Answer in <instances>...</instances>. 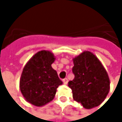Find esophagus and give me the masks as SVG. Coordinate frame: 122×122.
<instances>
[{
	"instance_id": "obj_1",
	"label": "esophagus",
	"mask_w": 122,
	"mask_h": 122,
	"mask_svg": "<svg viewBox=\"0 0 122 122\" xmlns=\"http://www.w3.org/2000/svg\"><path fill=\"white\" fill-rule=\"evenodd\" d=\"M63 83H64L65 85H66V84L68 83V79H67V78H64V79H63Z\"/></svg>"
}]
</instances>
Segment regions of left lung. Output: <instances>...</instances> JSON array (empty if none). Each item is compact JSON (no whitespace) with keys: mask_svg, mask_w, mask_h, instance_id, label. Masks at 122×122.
I'll use <instances>...</instances> for the list:
<instances>
[{"mask_svg":"<svg viewBox=\"0 0 122 122\" xmlns=\"http://www.w3.org/2000/svg\"><path fill=\"white\" fill-rule=\"evenodd\" d=\"M75 78L68 83L74 100L86 109L100 105L110 91V80L100 60L89 51L73 58Z\"/></svg>","mask_w":122,"mask_h":122,"instance_id":"obj_1","label":"left lung"}]
</instances>
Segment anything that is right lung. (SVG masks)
Listing matches in <instances>:
<instances>
[{"instance_id": "add662e5", "label": "right lung", "mask_w": 122, "mask_h": 122, "mask_svg": "<svg viewBox=\"0 0 122 122\" xmlns=\"http://www.w3.org/2000/svg\"><path fill=\"white\" fill-rule=\"evenodd\" d=\"M54 55L47 50L36 53L23 68L20 88L25 100L35 106H43L53 100L57 88L63 83L51 66Z\"/></svg>"}]
</instances>
